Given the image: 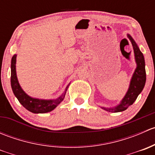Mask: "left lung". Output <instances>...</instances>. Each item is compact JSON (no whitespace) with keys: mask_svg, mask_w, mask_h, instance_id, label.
Wrapping results in <instances>:
<instances>
[{"mask_svg":"<svg viewBox=\"0 0 155 155\" xmlns=\"http://www.w3.org/2000/svg\"><path fill=\"white\" fill-rule=\"evenodd\" d=\"M127 37L130 40L134 48V56H135L136 63H137V68L134 71L132 79L130 80L129 88L125 96L122 99L118 106L112 108L102 107L104 110L111 112H118L126 110L130 106L132 105L134 101L137 100V97L142 92L144 88L145 81H146V73H145V59L143 53L139 48L137 43H135L134 39L130 35L127 34Z\"/></svg>","mask_w":155,"mask_h":155,"instance_id":"left-lung-1","label":"left lung"}]
</instances>
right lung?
<instances>
[{
	"label": "right lung",
	"instance_id": "obj_1",
	"mask_svg": "<svg viewBox=\"0 0 155 155\" xmlns=\"http://www.w3.org/2000/svg\"><path fill=\"white\" fill-rule=\"evenodd\" d=\"M16 56V54H14L11 61V87L15 96L23 107L33 113H46L52 111L63 101L69 85L65 88L61 96L55 100H40L28 96L22 90L17 79L15 70Z\"/></svg>",
	"mask_w": 155,
	"mask_h": 155
}]
</instances>
